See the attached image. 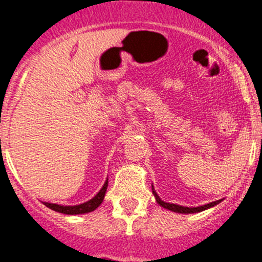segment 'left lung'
Returning a JSON list of instances; mask_svg holds the SVG:
<instances>
[{"mask_svg":"<svg viewBox=\"0 0 262 262\" xmlns=\"http://www.w3.org/2000/svg\"><path fill=\"white\" fill-rule=\"evenodd\" d=\"M152 192H153V195H155V198H156V200H157V203H158V204L161 205V207L166 208V209L171 210V212H175V213H182V214H187V213H199V212H203V210L209 209V208H212V207H214V205L219 204V203L222 202V200H216V202H213V203H209V204L202 205V207L189 208V207H182V205L170 204V203L163 202V200L161 199L160 196H158L157 192L155 191V189H152Z\"/></svg>","mask_w":262,"mask_h":262,"instance_id":"left-lung-1","label":"left lung"}]
</instances>
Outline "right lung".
I'll return each mask as SVG.
<instances>
[{"label":"right lung","instance_id":"1","mask_svg":"<svg viewBox=\"0 0 262 262\" xmlns=\"http://www.w3.org/2000/svg\"><path fill=\"white\" fill-rule=\"evenodd\" d=\"M107 189V180L105 181L104 186L101 187L99 192L92 198L91 200L89 202L83 203V204L80 205H73V207H68V205H58V204H52V203H44V205L50 208L52 210H55L58 213H63V214H70V215H73V214H84V213H90L92 210L96 209L100 204L102 203L105 196V192H106Z\"/></svg>","mask_w":262,"mask_h":262}]
</instances>
